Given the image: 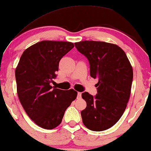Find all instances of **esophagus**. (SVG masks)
Returning a JSON list of instances; mask_svg holds the SVG:
<instances>
[{
	"instance_id": "esophagus-1",
	"label": "esophagus",
	"mask_w": 151,
	"mask_h": 151,
	"mask_svg": "<svg viewBox=\"0 0 151 151\" xmlns=\"http://www.w3.org/2000/svg\"><path fill=\"white\" fill-rule=\"evenodd\" d=\"M81 96H82V93H81V92H78V99H80V98H81Z\"/></svg>"
}]
</instances>
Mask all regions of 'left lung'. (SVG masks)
<instances>
[{
    "label": "left lung",
    "mask_w": 151,
    "mask_h": 151,
    "mask_svg": "<svg viewBox=\"0 0 151 151\" xmlns=\"http://www.w3.org/2000/svg\"><path fill=\"white\" fill-rule=\"evenodd\" d=\"M79 52L88 58L90 76L98 79L97 94L82 93L87 107L81 111L90 130L101 132L113 127L127 108L133 81V68L125 52L116 44L96 41L76 42Z\"/></svg>",
    "instance_id": "obj_1"
}]
</instances>
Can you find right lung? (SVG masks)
I'll return each mask as SVG.
<instances>
[{"label":"right lung","mask_w":151,"mask_h":151,"mask_svg":"<svg viewBox=\"0 0 151 151\" xmlns=\"http://www.w3.org/2000/svg\"><path fill=\"white\" fill-rule=\"evenodd\" d=\"M74 47L72 42L42 41L24 50L15 69L17 92L27 114L39 127L53 129L61 123L65 109L76 100L73 89L51 86L60 60Z\"/></svg>","instance_id":"right-lung-1"}]
</instances>
